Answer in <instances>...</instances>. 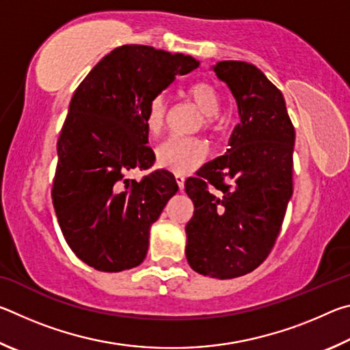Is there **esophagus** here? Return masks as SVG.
I'll list each match as a JSON object with an SVG mask.
<instances>
[{
  "mask_svg": "<svg viewBox=\"0 0 350 350\" xmlns=\"http://www.w3.org/2000/svg\"><path fill=\"white\" fill-rule=\"evenodd\" d=\"M176 182L179 185V189H183V185H185V177L182 174H176Z\"/></svg>",
  "mask_w": 350,
  "mask_h": 350,
  "instance_id": "1",
  "label": "esophagus"
}]
</instances>
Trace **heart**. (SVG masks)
<instances>
[{"mask_svg": "<svg viewBox=\"0 0 350 350\" xmlns=\"http://www.w3.org/2000/svg\"><path fill=\"white\" fill-rule=\"evenodd\" d=\"M188 97L204 114V126L213 129L216 126V116L221 108V97L210 83L199 81L188 90ZM168 114V102L163 94L152 96L145 109V125L148 131L156 134L165 125ZM208 148L199 139L177 137L173 135L157 146L156 157L162 168L176 174H189L205 162Z\"/></svg>", "mask_w": 350, "mask_h": 350, "instance_id": "b5f03b06", "label": "heart"}]
</instances>
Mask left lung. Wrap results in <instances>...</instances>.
Listing matches in <instances>:
<instances>
[{"mask_svg": "<svg viewBox=\"0 0 350 350\" xmlns=\"http://www.w3.org/2000/svg\"><path fill=\"white\" fill-rule=\"evenodd\" d=\"M211 70L232 91L239 123L227 152L185 182L194 204L185 253L198 273L232 280L262 264L280 234L293 193L295 129L282 92L254 64L225 60Z\"/></svg>", "mask_w": 350, "mask_h": 350, "instance_id": "8db88e82", "label": "left lung"}]
</instances>
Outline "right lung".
I'll return each instance as SVG.
<instances>
[{
	"label": "right lung",
	"instance_id": "1",
	"mask_svg": "<svg viewBox=\"0 0 350 350\" xmlns=\"http://www.w3.org/2000/svg\"><path fill=\"white\" fill-rule=\"evenodd\" d=\"M196 68L189 55L125 44L74 92L57 144L52 202L70 250L96 270L116 273L144 262L151 225L179 187L165 170L140 182L125 174L156 159L146 146L150 98Z\"/></svg>",
	"mask_w": 350,
	"mask_h": 350
}]
</instances>
